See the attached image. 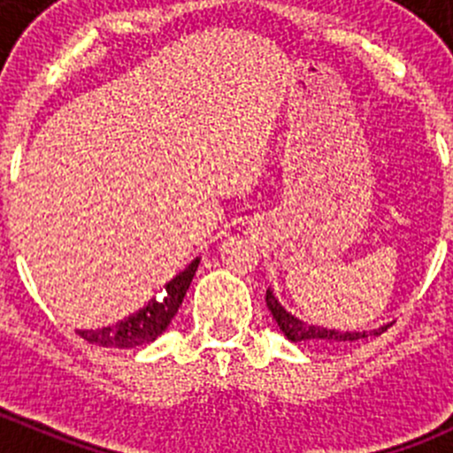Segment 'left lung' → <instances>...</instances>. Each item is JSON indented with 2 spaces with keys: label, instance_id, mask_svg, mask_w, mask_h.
Wrapping results in <instances>:
<instances>
[{
  "label": "left lung",
  "instance_id": "obj_1",
  "mask_svg": "<svg viewBox=\"0 0 453 453\" xmlns=\"http://www.w3.org/2000/svg\"><path fill=\"white\" fill-rule=\"evenodd\" d=\"M265 303H267V309L272 311L273 319L278 322L280 331L285 333L287 340L294 342V344H298V342H313V344L333 346V349H335V346L349 344V342L377 337L392 326V322H388L383 324V326L372 328V331H340V328H326V326H318V324H309L304 322V319L296 318L294 313L287 311V309L278 303V298L273 296L272 289H267Z\"/></svg>",
  "mask_w": 453,
  "mask_h": 453
}]
</instances>
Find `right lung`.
<instances>
[{
	"label": "right lung",
	"instance_id": "right-lung-1",
	"mask_svg": "<svg viewBox=\"0 0 453 453\" xmlns=\"http://www.w3.org/2000/svg\"><path fill=\"white\" fill-rule=\"evenodd\" d=\"M197 267L199 258H195L184 272H180L171 282L164 285L159 298H150L140 311L131 313L129 318L111 324V326L85 328V331H79V335L89 344L104 346V349H135V346L150 344L166 331L171 319L175 318Z\"/></svg>",
	"mask_w": 453,
	"mask_h": 453
}]
</instances>
